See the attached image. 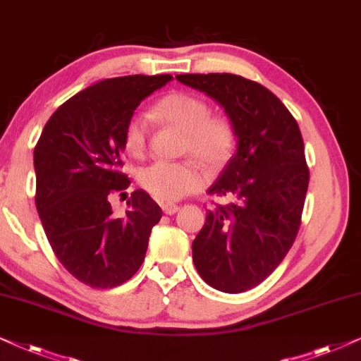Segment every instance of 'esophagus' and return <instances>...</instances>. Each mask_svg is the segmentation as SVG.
<instances>
[{"instance_id":"1","label":"esophagus","mask_w":361,"mask_h":361,"mask_svg":"<svg viewBox=\"0 0 361 361\" xmlns=\"http://www.w3.org/2000/svg\"><path fill=\"white\" fill-rule=\"evenodd\" d=\"M161 209L165 214H175V213H178V209H180V206L171 204V203H163Z\"/></svg>"}]
</instances>
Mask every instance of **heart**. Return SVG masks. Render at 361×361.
<instances>
[{"label":"heart","mask_w":361,"mask_h":361,"mask_svg":"<svg viewBox=\"0 0 361 361\" xmlns=\"http://www.w3.org/2000/svg\"><path fill=\"white\" fill-rule=\"evenodd\" d=\"M211 109L196 95L175 92L163 97L153 109V115L163 122L185 132L186 153L195 155L208 166H221L233 153L236 133L231 120L224 115H209ZM150 118L135 114L125 125L123 145L133 158L147 152ZM142 188L158 201H176L204 185L206 178L193 160L155 161L138 175Z\"/></svg>","instance_id":"1"}]
</instances>
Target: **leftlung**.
<instances>
[{
    "label": "left lung",
    "mask_w": 361,
    "mask_h": 361,
    "mask_svg": "<svg viewBox=\"0 0 361 361\" xmlns=\"http://www.w3.org/2000/svg\"><path fill=\"white\" fill-rule=\"evenodd\" d=\"M176 79L214 99L236 133V152L208 190L233 201L208 211L193 262L206 284L239 294L271 276L294 244L309 186L304 140L286 105L254 80L234 74Z\"/></svg>",
    "instance_id": "obj_1"
}]
</instances>
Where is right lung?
<instances>
[{"mask_svg": "<svg viewBox=\"0 0 361 361\" xmlns=\"http://www.w3.org/2000/svg\"><path fill=\"white\" fill-rule=\"evenodd\" d=\"M173 77L125 75L75 94L47 120L35 148L36 208L52 251L74 276L112 289L140 269L161 209L145 191L115 218L110 195L128 188L123 130L143 99Z\"/></svg>", "mask_w": 361, "mask_h": 361, "instance_id": "obj_1", "label": "right lung"}]
</instances>
